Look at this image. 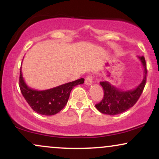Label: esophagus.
<instances>
[{
	"label": "esophagus",
	"mask_w": 159,
	"mask_h": 159,
	"mask_svg": "<svg viewBox=\"0 0 159 159\" xmlns=\"http://www.w3.org/2000/svg\"><path fill=\"white\" fill-rule=\"evenodd\" d=\"M93 83V76L92 75L90 74L87 76V78H85V84L87 85H90Z\"/></svg>",
	"instance_id": "34e87169"
}]
</instances>
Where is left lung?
Listing matches in <instances>:
<instances>
[{
	"mask_svg": "<svg viewBox=\"0 0 159 159\" xmlns=\"http://www.w3.org/2000/svg\"><path fill=\"white\" fill-rule=\"evenodd\" d=\"M144 68V78L140 85L134 90L123 91L111 85L107 81H101L100 84L104 90V97L96 107L98 111L107 115H116L125 112L134 105L143 93L147 81V63L143 56L140 57Z\"/></svg>",
	"mask_w": 159,
	"mask_h": 159,
	"instance_id": "1",
	"label": "left lung"
}]
</instances>
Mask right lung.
<instances>
[{"label": "right lung", "instance_id": "obj_1", "mask_svg": "<svg viewBox=\"0 0 159 159\" xmlns=\"http://www.w3.org/2000/svg\"><path fill=\"white\" fill-rule=\"evenodd\" d=\"M84 82V78L69 82L46 90H35L27 87L20 69L19 87L21 94L30 107L38 114L52 116L60 112L68 102L74 87Z\"/></svg>", "mask_w": 159, "mask_h": 159}]
</instances>
